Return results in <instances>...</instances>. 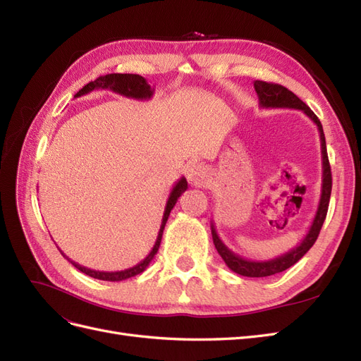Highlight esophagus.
<instances>
[{
    "instance_id": "1",
    "label": "esophagus",
    "mask_w": 361,
    "mask_h": 361,
    "mask_svg": "<svg viewBox=\"0 0 361 361\" xmlns=\"http://www.w3.org/2000/svg\"><path fill=\"white\" fill-rule=\"evenodd\" d=\"M187 179L192 187H206L209 182V171L200 162H194L187 169Z\"/></svg>"
}]
</instances>
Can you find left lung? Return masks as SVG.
I'll list each match as a JSON object with an SVG mask.
<instances>
[{
  "instance_id": "8db88e82",
  "label": "left lung",
  "mask_w": 361,
  "mask_h": 361,
  "mask_svg": "<svg viewBox=\"0 0 361 361\" xmlns=\"http://www.w3.org/2000/svg\"><path fill=\"white\" fill-rule=\"evenodd\" d=\"M255 90L257 93L259 105L262 108H293V110H301L305 116H307L312 122L318 126L319 138H321V154H322V188H321L318 211H316L312 226L309 228V232L305 233L302 241L295 248L289 250L288 253L269 260L244 259L226 247V244L221 241L220 236H218L214 223H211L214 245L218 251V255L223 257V260L226 262V265L228 268H231L233 272H236V274L244 276V277H268V276L279 274V272H283L285 269L297 264V262L312 248L316 239H318L321 227L325 221L326 211H329V203H330V195H331V169L329 162V155H326L325 135H324L322 125L319 122V118L316 117V114L310 110V108L305 105L297 94H293L290 90L286 89V87H283L280 84L267 82V81H255Z\"/></svg>"
}]
</instances>
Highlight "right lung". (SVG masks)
Returning <instances> with one entry per match:
<instances>
[{"label": "right lung", "mask_w": 361, "mask_h": 361, "mask_svg": "<svg viewBox=\"0 0 361 361\" xmlns=\"http://www.w3.org/2000/svg\"><path fill=\"white\" fill-rule=\"evenodd\" d=\"M99 89H108V90H113L114 93H118V94H123L126 97H133V99H150L152 96H154V89L147 84L146 78H143L141 75H135V73H108V75H104V76H99V78H96L94 81L89 82L87 85H84L82 89L75 94V97H80L82 94H87L90 93L93 90H99ZM188 188V182L185 178H180L176 185H174L170 195H169V200L166 203V209H164V215H162V221H161V227H159V232H158V238L155 241V245L154 248L150 250V253L140 262V264H137L135 267L133 268H128V269H123V271H111V272H106V271H94V269H90V268H85V267H81L80 264H76V262L71 260L66 255L63 253L61 255L66 257L71 264L76 268L80 269L81 272H84V274L90 276L93 279H97V280H105V281H122V280H126V279H130L134 277L137 274H141L143 272L149 264L152 262V259L155 257L157 251L161 245V239H162V232H164V227H166V223L169 220V215L171 212V209L174 207V204H176L178 199L180 197V194L187 191Z\"/></svg>", "instance_id": "add662e5"}]
</instances>
